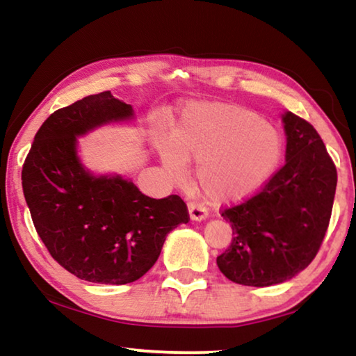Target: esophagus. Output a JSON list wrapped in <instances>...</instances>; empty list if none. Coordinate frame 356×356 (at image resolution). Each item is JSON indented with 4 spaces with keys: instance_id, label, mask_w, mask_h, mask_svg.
I'll list each match as a JSON object with an SVG mask.
<instances>
[{
    "instance_id": "esophagus-1",
    "label": "esophagus",
    "mask_w": 356,
    "mask_h": 356,
    "mask_svg": "<svg viewBox=\"0 0 356 356\" xmlns=\"http://www.w3.org/2000/svg\"><path fill=\"white\" fill-rule=\"evenodd\" d=\"M188 213L193 221H201L207 218V209L197 201H188Z\"/></svg>"
}]
</instances>
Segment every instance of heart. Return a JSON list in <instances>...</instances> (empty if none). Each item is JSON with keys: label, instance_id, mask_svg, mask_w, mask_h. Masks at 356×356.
Here are the masks:
<instances>
[{"label": "heart", "instance_id": "1", "mask_svg": "<svg viewBox=\"0 0 356 356\" xmlns=\"http://www.w3.org/2000/svg\"><path fill=\"white\" fill-rule=\"evenodd\" d=\"M282 141L272 125L243 106L200 104L186 108L172 144L160 143L170 176L182 180L186 160L209 200L236 201L254 193L278 166Z\"/></svg>", "mask_w": 356, "mask_h": 356}]
</instances>
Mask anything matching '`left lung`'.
<instances>
[{"label": "left lung", "instance_id": "8db88e82", "mask_svg": "<svg viewBox=\"0 0 356 356\" xmlns=\"http://www.w3.org/2000/svg\"><path fill=\"white\" fill-rule=\"evenodd\" d=\"M282 122L286 165L256 195L221 210L234 237L216 264L237 284L265 287L293 278L316 257L330 225L333 160L308 120L287 111Z\"/></svg>", "mask_w": 356, "mask_h": 356}]
</instances>
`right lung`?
Listing matches in <instances>:
<instances>
[{"mask_svg": "<svg viewBox=\"0 0 356 356\" xmlns=\"http://www.w3.org/2000/svg\"><path fill=\"white\" fill-rule=\"evenodd\" d=\"M134 116L110 91L56 110L34 136L22 186L35 231L51 257L76 278L127 284L156 262L174 227L190 221L186 204L154 200L122 177H95L76 156V136Z\"/></svg>", "mask_w": 356, "mask_h": 356, "instance_id": "right-lung-1", "label": "right lung"}]
</instances>
